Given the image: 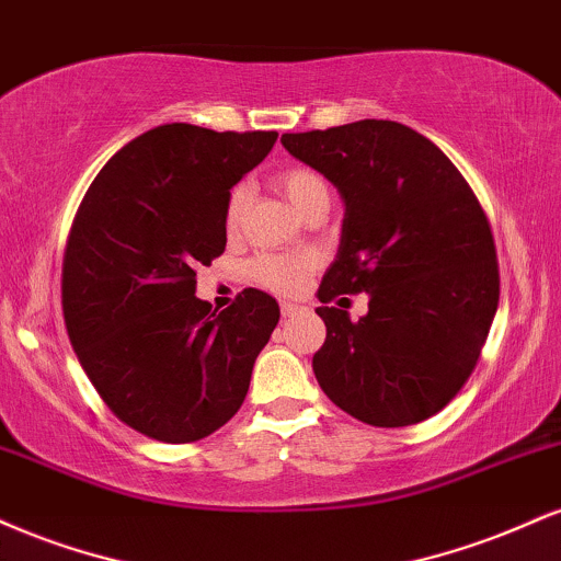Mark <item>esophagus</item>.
<instances>
[{"label":"esophagus","mask_w":561,"mask_h":561,"mask_svg":"<svg viewBox=\"0 0 561 561\" xmlns=\"http://www.w3.org/2000/svg\"><path fill=\"white\" fill-rule=\"evenodd\" d=\"M299 305H294V301H283V305H280V314H283V318H294V314L296 312H299Z\"/></svg>","instance_id":"1"}]
</instances>
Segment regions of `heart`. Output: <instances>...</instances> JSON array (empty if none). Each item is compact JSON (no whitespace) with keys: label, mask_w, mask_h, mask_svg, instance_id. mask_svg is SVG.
I'll return each instance as SVG.
<instances>
[{"label":"heart","mask_w":561,"mask_h":561,"mask_svg":"<svg viewBox=\"0 0 561 561\" xmlns=\"http://www.w3.org/2000/svg\"><path fill=\"white\" fill-rule=\"evenodd\" d=\"M275 188L291 202L296 213L305 215L309 204L318 202L320 196H328V183L325 178L309 168H288L283 173L275 175ZM249 204V191L247 186H236L230 191L228 204H226V230L230 236H236L241 230L243 215H247ZM314 254H262L252 262V278L270 291L278 294H294L305 286L307 275L314 267Z\"/></svg>","instance_id":"1"}]
</instances>
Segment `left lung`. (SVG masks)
<instances>
[{
	"instance_id": "obj_1",
	"label": "left lung",
	"mask_w": 561,
	"mask_h": 561,
	"mask_svg": "<svg viewBox=\"0 0 561 561\" xmlns=\"http://www.w3.org/2000/svg\"><path fill=\"white\" fill-rule=\"evenodd\" d=\"M280 144L346 207L318 291L328 333L314 378L362 423H423L457 397L489 339L499 307L489 217L449 157L401 123L357 121ZM359 290L371 301L357 323L327 307Z\"/></svg>"
}]
</instances>
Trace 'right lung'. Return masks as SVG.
I'll return each instance as SVG.
<instances>
[{"mask_svg":"<svg viewBox=\"0 0 561 561\" xmlns=\"http://www.w3.org/2000/svg\"><path fill=\"white\" fill-rule=\"evenodd\" d=\"M275 138L157 125L110 157L78 207L65 325L99 397L144 436L191 444L226 425L278 325V301L256 288L220 314L194 296L196 270L226 252L230 188Z\"/></svg>","mask_w":561,"mask_h":561,"instance_id":"right-lung-1","label":"right lung"}]
</instances>
